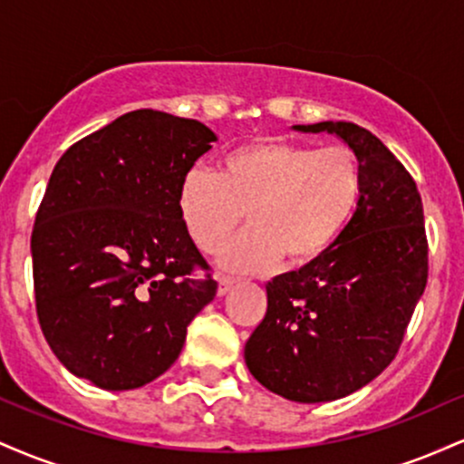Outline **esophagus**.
Wrapping results in <instances>:
<instances>
[{
	"label": "esophagus",
	"instance_id": "1",
	"mask_svg": "<svg viewBox=\"0 0 464 464\" xmlns=\"http://www.w3.org/2000/svg\"><path fill=\"white\" fill-rule=\"evenodd\" d=\"M236 281L237 279H233V276H227V275L218 276V295H227V292L236 285Z\"/></svg>",
	"mask_w": 464,
	"mask_h": 464
}]
</instances>
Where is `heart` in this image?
I'll return each mask as SVG.
<instances>
[{
  "instance_id": "heart-1",
  "label": "heart",
  "mask_w": 464,
  "mask_h": 464,
  "mask_svg": "<svg viewBox=\"0 0 464 464\" xmlns=\"http://www.w3.org/2000/svg\"><path fill=\"white\" fill-rule=\"evenodd\" d=\"M364 172L347 146L312 148L257 141L228 152L222 172L191 168L180 180L179 211L205 253H216L244 211L250 228L222 250L236 270H266L281 257L290 266L318 259L358 211Z\"/></svg>"
}]
</instances>
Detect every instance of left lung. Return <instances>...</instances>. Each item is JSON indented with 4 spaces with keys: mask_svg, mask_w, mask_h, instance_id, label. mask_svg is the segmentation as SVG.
Wrapping results in <instances>:
<instances>
[{
    "mask_svg": "<svg viewBox=\"0 0 464 464\" xmlns=\"http://www.w3.org/2000/svg\"><path fill=\"white\" fill-rule=\"evenodd\" d=\"M295 129L347 141L364 191L327 253L266 285L268 310L244 358L268 391L318 403L360 391L395 360L428 284V237L417 183L371 130L351 121Z\"/></svg>",
    "mask_w": 464,
    "mask_h": 464,
    "instance_id": "left-lung-1",
    "label": "left lung"
}]
</instances>
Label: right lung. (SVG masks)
<instances>
[{
	"instance_id": "add662e5",
	"label": "right lung",
	"mask_w": 464,
	"mask_h": 464,
	"mask_svg": "<svg viewBox=\"0 0 464 464\" xmlns=\"http://www.w3.org/2000/svg\"><path fill=\"white\" fill-rule=\"evenodd\" d=\"M216 135L140 109L63 154L32 228L41 332L67 371L106 391L157 380L218 281L179 211V188Z\"/></svg>"
}]
</instances>
